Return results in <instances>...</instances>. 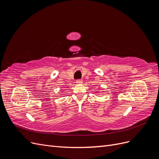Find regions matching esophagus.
Returning <instances> with one entry per match:
<instances>
[{"label":"esophagus","mask_w":159,"mask_h":159,"mask_svg":"<svg viewBox=\"0 0 159 159\" xmlns=\"http://www.w3.org/2000/svg\"><path fill=\"white\" fill-rule=\"evenodd\" d=\"M76 83L78 84H82L83 80H76Z\"/></svg>","instance_id":"esophagus-1"}]
</instances>
